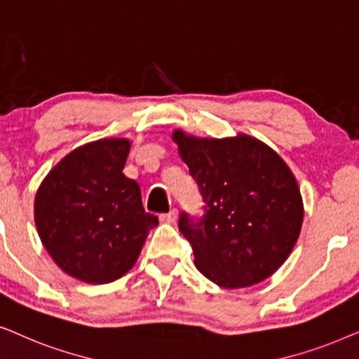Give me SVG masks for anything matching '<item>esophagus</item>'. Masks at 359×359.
Listing matches in <instances>:
<instances>
[{"label": "esophagus", "instance_id": "obj_1", "mask_svg": "<svg viewBox=\"0 0 359 359\" xmlns=\"http://www.w3.org/2000/svg\"><path fill=\"white\" fill-rule=\"evenodd\" d=\"M177 215H179V212H177L175 208H172L169 213H162L159 218L162 219V222H165V223H174L175 219H177Z\"/></svg>", "mask_w": 359, "mask_h": 359}]
</instances>
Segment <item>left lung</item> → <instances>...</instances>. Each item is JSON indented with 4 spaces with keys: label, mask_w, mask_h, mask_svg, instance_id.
Listing matches in <instances>:
<instances>
[{
    "label": "left lung",
    "mask_w": 359,
    "mask_h": 359,
    "mask_svg": "<svg viewBox=\"0 0 359 359\" xmlns=\"http://www.w3.org/2000/svg\"><path fill=\"white\" fill-rule=\"evenodd\" d=\"M174 141L202 195L203 213H180L179 229L195 266L226 289L257 284L279 269L300 235L299 185L271 147L250 136Z\"/></svg>",
    "instance_id": "1"
}]
</instances>
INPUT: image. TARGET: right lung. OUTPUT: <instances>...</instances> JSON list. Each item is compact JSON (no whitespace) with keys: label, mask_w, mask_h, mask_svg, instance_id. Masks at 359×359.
<instances>
[{"label":"right lung","mask_w":359,"mask_h":359,"mask_svg":"<svg viewBox=\"0 0 359 359\" xmlns=\"http://www.w3.org/2000/svg\"><path fill=\"white\" fill-rule=\"evenodd\" d=\"M130 141L102 140L65 156L36 195V226L57 266L88 284L126 274L157 217L123 174Z\"/></svg>","instance_id":"obj_1"}]
</instances>
